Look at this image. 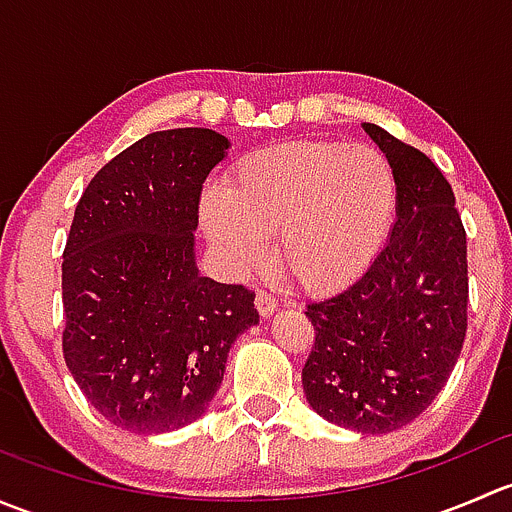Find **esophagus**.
Returning a JSON list of instances; mask_svg holds the SVG:
<instances>
[{
	"label": "esophagus",
	"instance_id": "34e87169",
	"mask_svg": "<svg viewBox=\"0 0 512 512\" xmlns=\"http://www.w3.org/2000/svg\"><path fill=\"white\" fill-rule=\"evenodd\" d=\"M277 297L275 294H270V292H265V289H257V294H255V307H257V312L262 314V317H270V314H275L277 312Z\"/></svg>",
	"mask_w": 512,
	"mask_h": 512
}]
</instances>
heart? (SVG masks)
<instances>
[{"label": "heart", "mask_w": 512, "mask_h": 512, "mask_svg": "<svg viewBox=\"0 0 512 512\" xmlns=\"http://www.w3.org/2000/svg\"><path fill=\"white\" fill-rule=\"evenodd\" d=\"M396 173L381 151L337 141L262 148L235 165L227 188L200 205L205 235L230 275L277 260L307 292L344 287L379 252L396 210Z\"/></svg>", "instance_id": "b5f03b06"}]
</instances>
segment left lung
<instances>
[{
  "mask_svg": "<svg viewBox=\"0 0 512 512\" xmlns=\"http://www.w3.org/2000/svg\"><path fill=\"white\" fill-rule=\"evenodd\" d=\"M396 173V223L364 275L307 304L309 406L356 433H391L446 386L468 329L466 230L431 158L364 123Z\"/></svg>",
  "mask_w": 512,
  "mask_h": 512,
  "instance_id": "obj_1",
  "label": "left lung"
}]
</instances>
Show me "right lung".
<instances>
[{
    "instance_id": "add662e5",
    "label": "right lung",
    "mask_w": 512,
    "mask_h": 512,
    "mask_svg": "<svg viewBox=\"0 0 512 512\" xmlns=\"http://www.w3.org/2000/svg\"><path fill=\"white\" fill-rule=\"evenodd\" d=\"M227 148L210 128L148 133L108 160L76 205L61 347L91 406L123 431L168 433L203 416L230 347L260 322L255 292L195 265L200 193Z\"/></svg>"
}]
</instances>
